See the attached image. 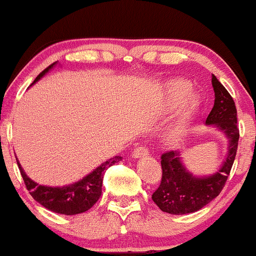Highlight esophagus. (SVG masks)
<instances>
[{
	"mask_svg": "<svg viewBox=\"0 0 256 256\" xmlns=\"http://www.w3.org/2000/svg\"><path fill=\"white\" fill-rule=\"evenodd\" d=\"M148 148H146V146H138L136 150L133 151V154H132V157L133 158H140V157H144V156H148Z\"/></svg>",
	"mask_w": 256,
	"mask_h": 256,
	"instance_id": "1",
	"label": "esophagus"
}]
</instances>
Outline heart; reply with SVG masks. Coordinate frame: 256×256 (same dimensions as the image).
<instances>
[{
    "label": "heart",
    "instance_id": "1",
    "mask_svg": "<svg viewBox=\"0 0 256 256\" xmlns=\"http://www.w3.org/2000/svg\"><path fill=\"white\" fill-rule=\"evenodd\" d=\"M191 90V84L188 82L185 81H174L169 86V105L175 106L182 102L185 99V96H188V93ZM196 105L194 99H191L188 104V108H192ZM188 111H184L180 116L179 120L169 129L168 132V140L169 142H176L180 136H182L184 129H185V120L188 118Z\"/></svg>",
    "mask_w": 256,
    "mask_h": 256
}]
</instances>
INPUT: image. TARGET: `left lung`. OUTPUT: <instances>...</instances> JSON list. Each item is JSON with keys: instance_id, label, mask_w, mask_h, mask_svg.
<instances>
[{"instance_id": "obj_1", "label": "left lung", "mask_w": 256, "mask_h": 256, "mask_svg": "<svg viewBox=\"0 0 256 256\" xmlns=\"http://www.w3.org/2000/svg\"><path fill=\"white\" fill-rule=\"evenodd\" d=\"M215 93L214 106L206 117V124L219 127L230 139L228 154L218 173L208 178H194L184 168L179 152L168 151L160 156L162 179L152 200L160 210L182 215L200 210L219 196L225 186L236 158L240 129L237 124V108L230 93L216 77L212 78Z\"/></svg>"}]
</instances>
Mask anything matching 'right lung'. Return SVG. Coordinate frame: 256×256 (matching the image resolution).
Masks as SVG:
<instances>
[{
  "instance_id": "1",
  "label": "right lung",
  "mask_w": 256,
  "mask_h": 256,
  "mask_svg": "<svg viewBox=\"0 0 256 256\" xmlns=\"http://www.w3.org/2000/svg\"><path fill=\"white\" fill-rule=\"evenodd\" d=\"M54 64L56 62L46 68L36 77L35 82L38 81L50 68H53ZM120 160H122V157L116 156L114 158L106 160L102 166H98L93 173L83 178L81 182L64 186V188H48V186L38 185V184L32 182L30 178H28L18 160H16V163H18L20 174H22L25 186L30 191V194L34 200H37L44 208H47L48 210L54 212V213L74 215L87 212L88 209H90L96 204L102 196V179H104L106 169L116 162H120Z\"/></svg>"
}]
</instances>
